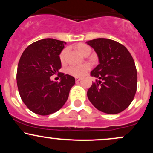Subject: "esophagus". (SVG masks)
I'll use <instances>...</instances> for the list:
<instances>
[{
    "mask_svg": "<svg viewBox=\"0 0 153 153\" xmlns=\"http://www.w3.org/2000/svg\"><path fill=\"white\" fill-rule=\"evenodd\" d=\"M81 80V78H75V82H79Z\"/></svg>",
    "mask_w": 153,
    "mask_h": 153,
    "instance_id": "1",
    "label": "esophagus"
}]
</instances>
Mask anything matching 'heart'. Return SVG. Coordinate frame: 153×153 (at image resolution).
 Here are the masks:
<instances>
[{
  "label": "heart",
  "instance_id": "b5f03b06",
  "mask_svg": "<svg viewBox=\"0 0 153 153\" xmlns=\"http://www.w3.org/2000/svg\"><path fill=\"white\" fill-rule=\"evenodd\" d=\"M77 50L80 52L82 55H85L87 54H90L91 48L88 45H85V44L80 43L78 44L76 46ZM66 50H63L59 54V59L60 60L63 62L65 60V57ZM91 69V65L88 63L81 65H71L68 68V73L70 75H73L75 77H81L87 73L89 70Z\"/></svg>",
  "mask_w": 153,
  "mask_h": 153
}]
</instances>
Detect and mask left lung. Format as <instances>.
<instances>
[{"label":"left lung","instance_id":"obj_1","mask_svg":"<svg viewBox=\"0 0 153 153\" xmlns=\"http://www.w3.org/2000/svg\"><path fill=\"white\" fill-rule=\"evenodd\" d=\"M99 56V64L91 75L99 80L88 90L89 101L101 111L120 113L127 108L137 91V74L131 54L122 44L99 38L87 42Z\"/></svg>","mask_w":153,"mask_h":153}]
</instances>
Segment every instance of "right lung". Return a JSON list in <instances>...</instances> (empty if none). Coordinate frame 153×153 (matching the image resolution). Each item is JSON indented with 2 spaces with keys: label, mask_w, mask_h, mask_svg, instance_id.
Here are the masks:
<instances>
[{
  "label": "right lung",
  "mask_w": 153,
  "mask_h": 153,
  "mask_svg": "<svg viewBox=\"0 0 153 153\" xmlns=\"http://www.w3.org/2000/svg\"><path fill=\"white\" fill-rule=\"evenodd\" d=\"M65 45V42L44 39L31 44L21 56L16 73L19 93L24 104L36 114L50 115L60 109L74 85V77L62 73L58 74L59 83L49 79L62 67L59 54Z\"/></svg>",
  "instance_id": "1"
}]
</instances>
